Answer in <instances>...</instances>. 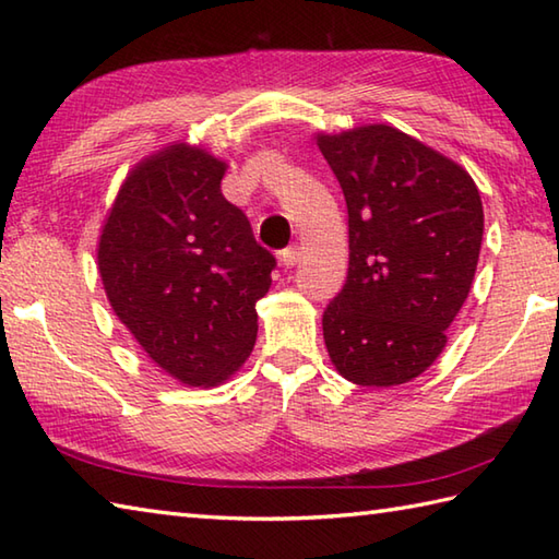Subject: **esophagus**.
<instances>
[{"instance_id": "obj_1", "label": "esophagus", "mask_w": 559, "mask_h": 559, "mask_svg": "<svg viewBox=\"0 0 559 559\" xmlns=\"http://www.w3.org/2000/svg\"><path fill=\"white\" fill-rule=\"evenodd\" d=\"M298 259H300V247H298V245H290V247H286V249H283V252H281V264L286 266V269L298 264Z\"/></svg>"}]
</instances>
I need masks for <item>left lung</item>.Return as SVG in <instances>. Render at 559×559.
<instances>
[{"instance_id": "8db88e82", "label": "left lung", "mask_w": 559, "mask_h": 559, "mask_svg": "<svg viewBox=\"0 0 559 559\" xmlns=\"http://www.w3.org/2000/svg\"><path fill=\"white\" fill-rule=\"evenodd\" d=\"M348 206V281L322 326L336 370L360 386L423 374L447 346L483 242L471 175L386 124L319 134Z\"/></svg>"}]
</instances>
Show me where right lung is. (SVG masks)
<instances>
[{"instance_id":"obj_1","label":"right lung","mask_w":559,"mask_h":559,"mask_svg":"<svg viewBox=\"0 0 559 559\" xmlns=\"http://www.w3.org/2000/svg\"><path fill=\"white\" fill-rule=\"evenodd\" d=\"M225 163L173 144L129 173L103 225L98 269L120 322L189 386H216L254 348L276 257L221 192Z\"/></svg>"}]
</instances>
